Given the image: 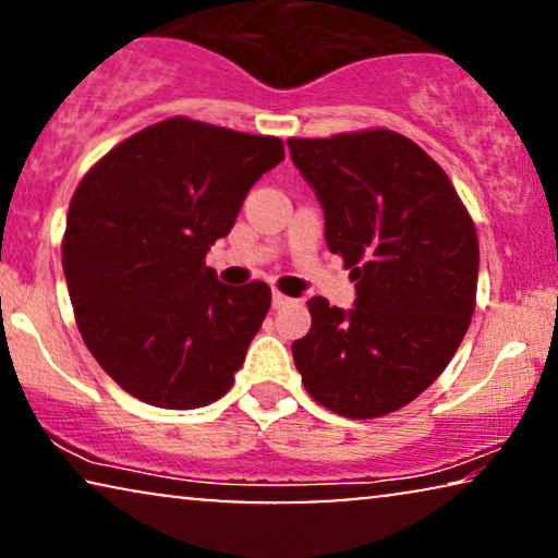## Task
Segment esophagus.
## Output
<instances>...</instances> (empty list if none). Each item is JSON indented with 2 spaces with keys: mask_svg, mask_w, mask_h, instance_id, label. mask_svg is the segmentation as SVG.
<instances>
[{
  "mask_svg": "<svg viewBox=\"0 0 558 558\" xmlns=\"http://www.w3.org/2000/svg\"><path fill=\"white\" fill-rule=\"evenodd\" d=\"M292 300H289L287 294H281V292H274L271 294V304H274V310H279V307H284V304H289Z\"/></svg>",
  "mask_w": 558,
  "mask_h": 558,
  "instance_id": "esophagus-1",
  "label": "esophagus"
}]
</instances>
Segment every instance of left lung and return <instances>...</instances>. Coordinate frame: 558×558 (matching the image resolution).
Wrapping results in <instances>:
<instances>
[{"label": "left lung", "instance_id": "left-lung-1", "mask_svg": "<svg viewBox=\"0 0 558 558\" xmlns=\"http://www.w3.org/2000/svg\"><path fill=\"white\" fill-rule=\"evenodd\" d=\"M325 208V239L355 281V307L307 302L292 342L307 393L348 418L399 411L441 376L468 332L480 246L447 172L409 136L361 129L287 140Z\"/></svg>", "mask_w": 558, "mask_h": 558}]
</instances>
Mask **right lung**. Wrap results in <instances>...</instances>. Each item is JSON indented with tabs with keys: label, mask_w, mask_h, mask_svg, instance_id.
Segmentation results:
<instances>
[{
	"label": "right lung",
	"mask_w": 558,
	"mask_h": 558,
	"mask_svg": "<svg viewBox=\"0 0 558 558\" xmlns=\"http://www.w3.org/2000/svg\"><path fill=\"white\" fill-rule=\"evenodd\" d=\"M281 159L279 136L172 117L83 174L63 233L68 294L90 355L134 399L197 409L233 386L271 289L223 284L205 254Z\"/></svg>",
	"instance_id": "1"
}]
</instances>
